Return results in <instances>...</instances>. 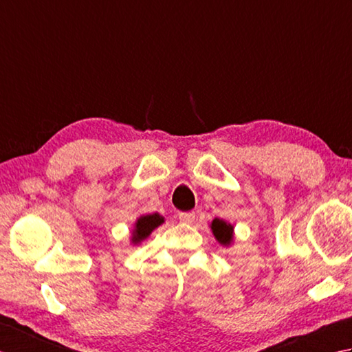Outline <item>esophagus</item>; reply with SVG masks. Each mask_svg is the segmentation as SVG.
<instances>
[{
    "label": "esophagus",
    "instance_id": "34e87169",
    "mask_svg": "<svg viewBox=\"0 0 352 352\" xmlns=\"http://www.w3.org/2000/svg\"><path fill=\"white\" fill-rule=\"evenodd\" d=\"M177 217H179V220L182 221V223H191V221L195 220L196 214L191 212V211H190V212H179Z\"/></svg>",
    "mask_w": 352,
    "mask_h": 352
}]
</instances>
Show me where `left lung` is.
Instances as JSON below:
<instances>
[{
	"label": "left lung",
	"instance_id": "1",
	"mask_svg": "<svg viewBox=\"0 0 352 352\" xmlns=\"http://www.w3.org/2000/svg\"><path fill=\"white\" fill-rule=\"evenodd\" d=\"M211 231L212 235L216 236V240L220 243L221 246H231L232 241H234V226L231 223H228V221L221 220V219H214L211 221Z\"/></svg>",
	"mask_w": 352,
	"mask_h": 352
}]
</instances>
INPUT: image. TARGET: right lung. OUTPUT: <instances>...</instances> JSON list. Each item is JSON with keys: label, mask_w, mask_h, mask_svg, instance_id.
I'll return each mask as SVG.
<instances>
[{"label": "right lung", "mask_w": 352, "mask_h": 352, "mask_svg": "<svg viewBox=\"0 0 352 352\" xmlns=\"http://www.w3.org/2000/svg\"><path fill=\"white\" fill-rule=\"evenodd\" d=\"M164 217L161 214L153 212V214H144V216H140L136 219L133 223L132 229V235H131V243L133 246L141 245L142 241L148 239V235L152 234L157 226H161L164 223Z\"/></svg>", "instance_id": "add662e5"}]
</instances>
